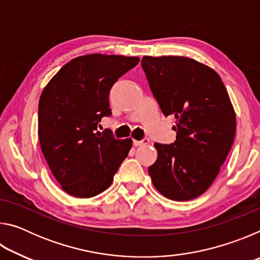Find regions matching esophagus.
I'll return each mask as SVG.
<instances>
[{
    "mask_svg": "<svg viewBox=\"0 0 260 260\" xmlns=\"http://www.w3.org/2000/svg\"><path fill=\"white\" fill-rule=\"evenodd\" d=\"M149 143V139H143L141 141H138V140H134L133 141V144L135 147H139V146H144V144H148Z\"/></svg>",
    "mask_w": 260,
    "mask_h": 260,
    "instance_id": "esophagus-1",
    "label": "esophagus"
}]
</instances>
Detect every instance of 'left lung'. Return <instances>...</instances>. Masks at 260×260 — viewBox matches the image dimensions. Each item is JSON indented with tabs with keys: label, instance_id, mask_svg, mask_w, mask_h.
Segmentation results:
<instances>
[{
	"label": "left lung",
	"instance_id": "8db88e82",
	"mask_svg": "<svg viewBox=\"0 0 260 260\" xmlns=\"http://www.w3.org/2000/svg\"><path fill=\"white\" fill-rule=\"evenodd\" d=\"M141 64L161 112L177 119L174 143H155L151 181L170 200L196 199L217 178L234 142L230 95L214 70L188 57L143 56Z\"/></svg>",
	"mask_w": 260,
	"mask_h": 260
}]
</instances>
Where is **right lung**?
<instances>
[{
	"instance_id": "right-lung-1",
	"label": "right lung",
	"mask_w": 260,
	"mask_h": 260,
	"mask_svg": "<svg viewBox=\"0 0 260 260\" xmlns=\"http://www.w3.org/2000/svg\"><path fill=\"white\" fill-rule=\"evenodd\" d=\"M139 57L90 54L65 64L39 101V140L43 156L61 189L89 199L110 187L128 155L132 140L98 131L111 114L110 89L136 67Z\"/></svg>"
}]
</instances>
